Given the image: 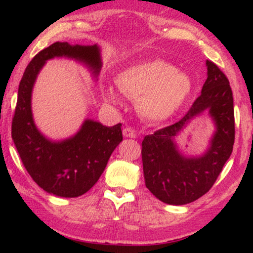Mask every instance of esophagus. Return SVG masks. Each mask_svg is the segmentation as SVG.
Instances as JSON below:
<instances>
[{
  "label": "esophagus",
  "instance_id": "esophagus-1",
  "mask_svg": "<svg viewBox=\"0 0 253 253\" xmlns=\"http://www.w3.org/2000/svg\"><path fill=\"white\" fill-rule=\"evenodd\" d=\"M123 134H124V137H126V138H136V136H137L136 131H134L132 127H126V129L123 130Z\"/></svg>",
  "mask_w": 253,
  "mask_h": 253
}]
</instances>
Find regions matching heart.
<instances>
[{
	"label": "heart",
	"instance_id": "b5f03b06",
	"mask_svg": "<svg viewBox=\"0 0 253 253\" xmlns=\"http://www.w3.org/2000/svg\"><path fill=\"white\" fill-rule=\"evenodd\" d=\"M117 86L124 95L138 102L145 119L161 122L181 108L192 89L185 72L175 70L168 62L153 60L131 65L117 76ZM107 100L120 103L113 87L106 89Z\"/></svg>",
	"mask_w": 253,
	"mask_h": 253
}]
</instances>
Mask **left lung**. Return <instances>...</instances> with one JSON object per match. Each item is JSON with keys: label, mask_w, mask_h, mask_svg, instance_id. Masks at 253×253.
<instances>
[{"label": "left lung", "mask_w": 253, "mask_h": 253, "mask_svg": "<svg viewBox=\"0 0 253 253\" xmlns=\"http://www.w3.org/2000/svg\"><path fill=\"white\" fill-rule=\"evenodd\" d=\"M207 79L202 94L181 121L145 136L141 158L146 188L169 205H185L205 195L215 183L233 152L235 117L233 91L226 75L206 61ZM207 110L217 130L211 145L200 157L180 154L173 138L193 117Z\"/></svg>", "instance_id": "8db88e82"}]
</instances>
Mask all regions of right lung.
I'll use <instances>...</instances> for the list:
<instances>
[{
    "label": "right lung",
    "mask_w": 253,
    "mask_h": 253,
    "mask_svg": "<svg viewBox=\"0 0 253 253\" xmlns=\"http://www.w3.org/2000/svg\"><path fill=\"white\" fill-rule=\"evenodd\" d=\"M54 57L83 62L95 76L101 69L100 48L96 44L72 46L57 41L39 51L19 83L11 136L24 167L41 189L58 197L75 198L98 182L113 151L123 139L122 124L105 126L96 121L86 120L74 137L62 141L47 139L34 124L31 95L41 68Z\"/></svg>",
    "instance_id": "add662e5"
}]
</instances>
